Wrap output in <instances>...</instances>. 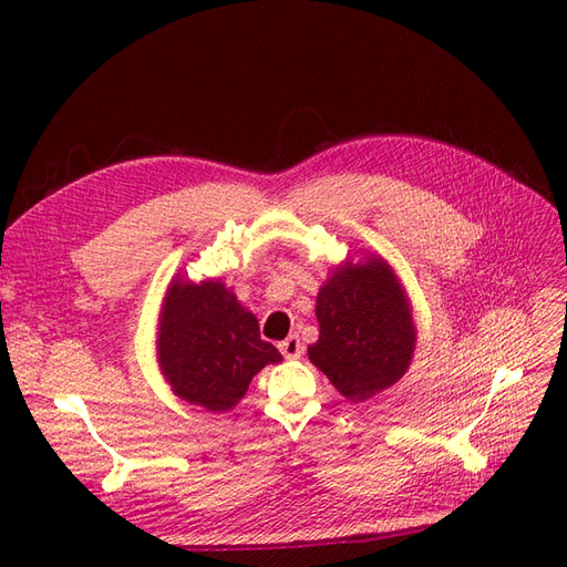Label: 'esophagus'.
<instances>
[{
    "instance_id": "34e87169",
    "label": "esophagus",
    "mask_w": 567,
    "mask_h": 567,
    "mask_svg": "<svg viewBox=\"0 0 567 567\" xmlns=\"http://www.w3.org/2000/svg\"><path fill=\"white\" fill-rule=\"evenodd\" d=\"M279 350H281V354H284L286 359H298V357L302 354V342H300V338L293 333V336H288L286 340L279 342Z\"/></svg>"
}]
</instances>
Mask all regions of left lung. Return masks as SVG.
Here are the masks:
<instances>
[{"instance_id": "obj_1", "label": "left lung", "mask_w": 567, "mask_h": 567, "mask_svg": "<svg viewBox=\"0 0 567 567\" xmlns=\"http://www.w3.org/2000/svg\"><path fill=\"white\" fill-rule=\"evenodd\" d=\"M319 340L310 362L352 402H364L406 373L416 326L404 288L383 257L333 269L317 296Z\"/></svg>"}]
</instances>
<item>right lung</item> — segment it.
Segmentation results:
<instances>
[{
    "mask_svg": "<svg viewBox=\"0 0 567 567\" xmlns=\"http://www.w3.org/2000/svg\"><path fill=\"white\" fill-rule=\"evenodd\" d=\"M281 352L260 338L255 315L215 281H173L161 312L158 364L188 404L229 411L244 400L257 371Z\"/></svg>",
    "mask_w": 567,
    "mask_h": 567,
    "instance_id": "obj_1",
    "label": "right lung"
}]
</instances>
